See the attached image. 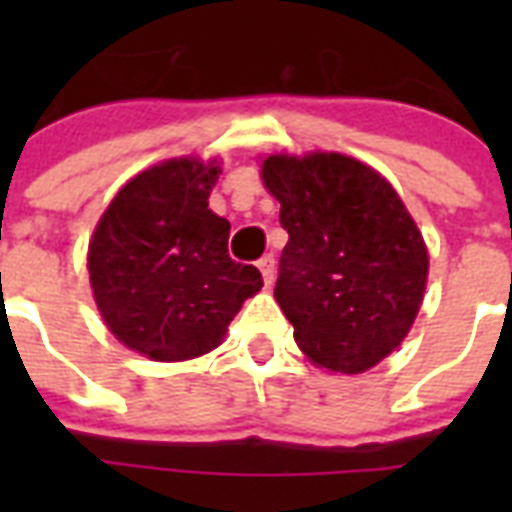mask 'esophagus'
I'll list each match as a JSON object with an SVG mask.
<instances>
[{"label": "esophagus", "mask_w": 512, "mask_h": 512, "mask_svg": "<svg viewBox=\"0 0 512 512\" xmlns=\"http://www.w3.org/2000/svg\"><path fill=\"white\" fill-rule=\"evenodd\" d=\"M257 268H260V273H263L265 287H271L273 281H276V260H273V255L260 257V260H257Z\"/></svg>", "instance_id": "1"}]
</instances>
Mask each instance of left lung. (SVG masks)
Instances as JSON below:
<instances>
[{
  "instance_id": "obj_1",
  "label": "left lung",
  "mask_w": 512,
  "mask_h": 512,
  "mask_svg": "<svg viewBox=\"0 0 512 512\" xmlns=\"http://www.w3.org/2000/svg\"><path fill=\"white\" fill-rule=\"evenodd\" d=\"M289 241L273 297L316 366L358 374L412 329L428 281V249L393 185L342 154L263 162Z\"/></svg>"
}]
</instances>
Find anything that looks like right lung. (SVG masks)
I'll list each match as a JSON object with an SVG mask.
<instances>
[{"label":"right lung","instance_id":"obj_1","mask_svg":"<svg viewBox=\"0 0 512 512\" xmlns=\"http://www.w3.org/2000/svg\"><path fill=\"white\" fill-rule=\"evenodd\" d=\"M220 164L170 159L116 193L92 233L90 284L116 340L154 361H185L223 342L260 292L255 265L228 255L231 223L209 209Z\"/></svg>","mask_w":512,"mask_h":512}]
</instances>
